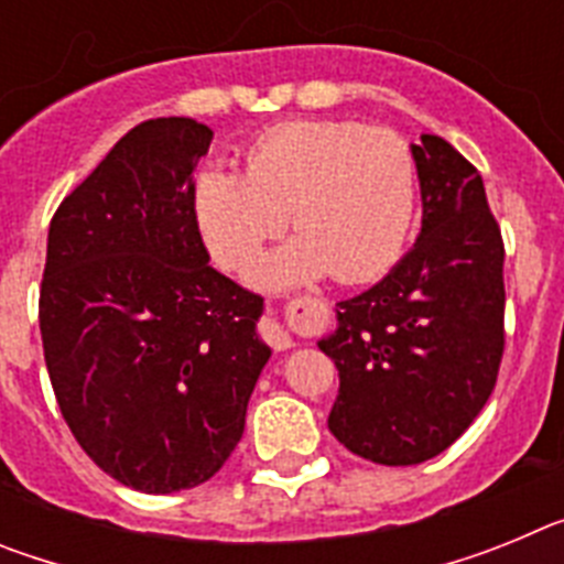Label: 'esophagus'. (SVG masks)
I'll list each match as a JSON object with an SVG mask.
<instances>
[{"label":"esophagus","mask_w":564,"mask_h":564,"mask_svg":"<svg viewBox=\"0 0 564 564\" xmlns=\"http://www.w3.org/2000/svg\"><path fill=\"white\" fill-rule=\"evenodd\" d=\"M271 338H273V344H276L279 350H285V347H291V336H288L285 330H279V327H276V330H273Z\"/></svg>","instance_id":"34e87169"}]
</instances>
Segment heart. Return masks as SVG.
Segmentation results:
<instances>
[{"label": "heart", "mask_w": 564, "mask_h": 564, "mask_svg": "<svg viewBox=\"0 0 564 564\" xmlns=\"http://www.w3.org/2000/svg\"><path fill=\"white\" fill-rule=\"evenodd\" d=\"M415 203L406 141L356 121L279 123L242 152V174L203 166L192 183L194 223L228 271H246L291 220L296 237L253 268L259 288L381 276L403 253Z\"/></svg>", "instance_id": "1"}]
</instances>
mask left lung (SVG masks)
<instances>
[{
	"instance_id": "obj_1",
	"label": "left lung",
	"mask_w": 564,
	"mask_h": 564,
	"mask_svg": "<svg viewBox=\"0 0 564 564\" xmlns=\"http://www.w3.org/2000/svg\"><path fill=\"white\" fill-rule=\"evenodd\" d=\"M421 237L370 291L336 305L318 350L338 370L327 426L352 455L415 466L471 426L500 370L502 237L482 177L437 134L412 143Z\"/></svg>"
}]
</instances>
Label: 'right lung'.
<instances>
[{
    "instance_id": "obj_1",
    "label": "right lung",
    "mask_w": 564,
    "mask_h": 564,
    "mask_svg": "<svg viewBox=\"0 0 564 564\" xmlns=\"http://www.w3.org/2000/svg\"><path fill=\"white\" fill-rule=\"evenodd\" d=\"M212 138L194 118L138 123L47 234L39 327L58 410L98 468L147 495L220 471L271 358L262 296L208 265L194 223Z\"/></svg>"
}]
</instances>
